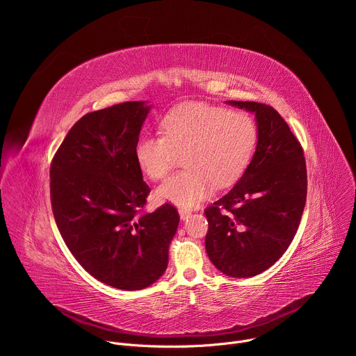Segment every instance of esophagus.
<instances>
[{"mask_svg":"<svg viewBox=\"0 0 356 356\" xmlns=\"http://www.w3.org/2000/svg\"><path fill=\"white\" fill-rule=\"evenodd\" d=\"M179 214H180V218H181V220H187V218L191 216V211H188V210H180Z\"/></svg>","mask_w":356,"mask_h":356,"instance_id":"34e87169","label":"esophagus"}]
</instances>
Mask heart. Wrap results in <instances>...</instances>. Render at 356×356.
<instances>
[{
  "mask_svg": "<svg viewBox=\"0 0 356 356\" xmlns=\"http://www.w3.org/2000/svg\"><path fill=\"white\" fill-rule=\"evenodd\" d=\"M162 135H143L135 146L139 169L152 180L165 177L183 155L187 168L156 190L161 201L191 209L228 186L248 166L258 140V127L245 111L202 103L173 108L161 122Z\"/></svg>",
  "mask_w": 356,
  "mask_h": 356,
  "instance_id": "b5f03b06",
  "label": "heart"
}]
</instances>
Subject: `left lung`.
Returning a JSON list of instances; mask_svg holds the SVG:
<instances>
[{
	"label": "left lung",
	"instance_id": "1",
	"mask_svg": "<svg viewBox=\"0 0 356 356\" xmlns=\"http://www.w3.org/2000/svg\"><path fill=\"white\" fill-rule=\"evenodd\" d=\"M255 114V155L239 181L204 214L207 255L231 277H252L277 262L291 243L307 197L304 152L286 121L270 106L228 101Z\"/></svg>",
	"mask_w": 356,
	"mask_h": 356
}]
</instances>
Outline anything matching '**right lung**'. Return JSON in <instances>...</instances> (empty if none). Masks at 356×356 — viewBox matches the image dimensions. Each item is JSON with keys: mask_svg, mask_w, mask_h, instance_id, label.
<instances>
[{"mask_svg": "<svg viewBox=\"0 0 356 356\" xmlns=\"http://www.w3.org/2000/svg\"><path fill=\"white\" fill-rule=\"evenodd\" d=\"M150 106L128 101L88 113L69 131L50 165V201L76 261L97 280L140 290L166 270L180 221L172 204L140 213L150 191L135 146Z\"/></svg>", "mask_w": 356, "mask_h": 356, "instance_id": "obj_1", "label": "right lung"}]
</instances>
